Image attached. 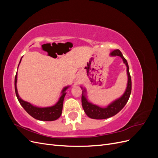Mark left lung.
I'll return each mask as SVG.
<instances>
[{
  "mask_svg": "<svg viewBox=\"0 0 158 158\" xmlns=\"http://www.w3.org/2000/svg\"><path fill=\"white\" fill-rule=\"evenodd\" d=\"M110 56H118L121 57V59L123 60V63L127 66V73L128 76L127 86L125 93L123 94L122 96L118 98L117 99L114 100V102L110 103L106 107H99L98 106H96V105H94L88 102L87 99L86 89L85 88H83L82 87H81V88L83 90L82 95V107L85 114L91 118L105 119L115 115L116 114H117L124 107H125L129 98H130L132 89V82L130 73H129V67L127 61L125 59V57L123 56L122 52L118 49H116L112 51L111 53H110Z\"/></svg>",
  "mask_w": 158,
  "mask_h": 158,
  "instance_id": "8db88e82",
  "label": "left lung"
}]
</instances>
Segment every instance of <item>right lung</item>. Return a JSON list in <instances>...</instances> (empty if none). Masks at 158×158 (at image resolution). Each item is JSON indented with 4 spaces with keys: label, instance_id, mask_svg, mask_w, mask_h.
I'll list each match as a JSON object with an SVG mask.
<instances>
[{
    "label": "right lung",
    "instance_id": "1",
    "mask_svg": "<svg viewBox=\"0 0 158 158\" xmlns=\"http://www.w3.org/2000/svg\"><path fill=\"white\" fill-rule=\"evenodd\" d=\"M22 60V58H21ZM21 60L19 63L20 64ZM18 64V66H19ZM16 83H17V73L15 76V80H14V87H15V92L16 97L18 99L19 102H20L21 106L23 108L26 110V111L31 115L32 117L37 119V120L40 121H55L57 118H59L61 114H62V110H63V101L64 98L66 95V91L70 86H66L64 87L61 92V96L60 97L59 101L57 103L51 107H38L36 106H33L29 102H27L26 101H23L22 99L20 96H19L17 87H16Z\"/></svg>",
    "mask_w": 158,
    "mask_h": 158
}]
</instances>
